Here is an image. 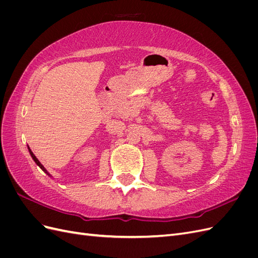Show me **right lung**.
<instances>
[{
	"mask_svg": "<svg viewBox=\"0 0 258 258\" xmlns=\"http://www.w3.org/2000/svg\"><path fill=\"white\" fill-rule=\"evenodd\" d=\"M29 152H30L31 156H32V158H33V160L35 161V163H36V165H37L38 167H40V168H41V169H42V170L44 171V172H46V173H47V174H48V172H47V170H46V169L44 168V166L42 165V163H41L40 161H38V159H37V158L35 157V155H34V154L32 153V151H31V150H30V148H29ZM48 175H49V174H48Z\"/></svg>",
	"mask_w": 258,
	"mask_h": 258,
	"instance_id": "obj_1",
	"label": "right lung"
}]
</instances>
